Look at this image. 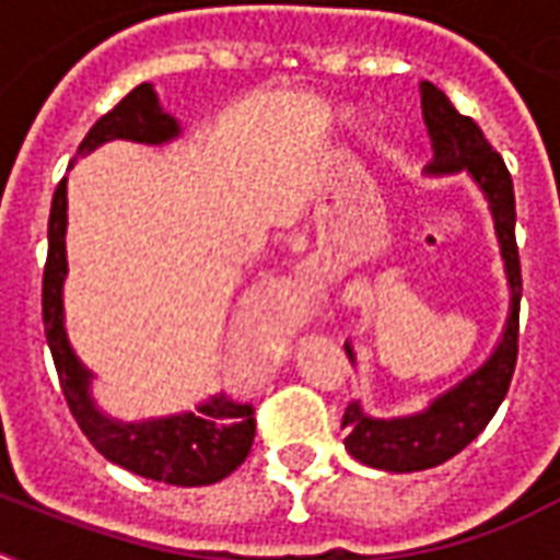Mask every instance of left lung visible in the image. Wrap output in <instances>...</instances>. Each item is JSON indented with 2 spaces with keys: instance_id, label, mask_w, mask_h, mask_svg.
I'll list each match as a JSON object with an SVG mask.
<instances>
[{
  "instance_id": "obj_1",
  "label": "left lung",
  "mask_w": 560,
  "mask_h": 560,
  "mask_svg": "<svg viewBox=\"0 0 560 560\" xmlns=\"http://www.w3.org/2000/svg\"><path fill=\"white\" fill-rule=\"evenodd\" d=\"M421 109H424L427 133L433 139V162L427 174H459L468 171L479 191L486 194L494 229L500 237V253L505 261V276L512 288V305L505 319L503 340L497 342L494 354L459 381L453 389L430 400V407L412 416L372 418L363 412L358 400H351L342 416L346 427V451L369 468L427 470L453 459L494 418L503 404L514 366H517V331H521V255L514 237V186L503 156L488 144L477 121L456 113L447 95L430 81L421 83ZM346 354L354 360V351L346 342Z\"/></svg>"
}]
</instances>
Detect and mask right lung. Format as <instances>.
<instances>
[{
	"mask_svg": "<svg viewBox=\"0 0 560 560\" xmlns=\"http://www.w3.org/2000/svg\"><path fill=\"white\" fill-rule=\"evenodd\" d=\"M179 136L177 118L160 107L151 83L127 92L107 116H101L78 148L86 156L98 144L130 139L142 144H165ZM63 279H66V177L55 188L48 214V258L43 270V325L55 358L57 377L74 421L104 459L116 462L130 474L168 486H211L229 477L249 456L255 439L253 404L229 398L220 392L202 400L197 412H179L148 421H116L95 407L90 395L92 372L74 358L63 328Z\"/></svg>",
	"mask_w": 560,
	"mask_h": 560,
	"instance_id": "right-lung-1",
	"label": "right lung"
}]
</instances>
